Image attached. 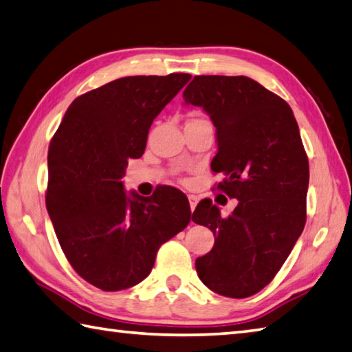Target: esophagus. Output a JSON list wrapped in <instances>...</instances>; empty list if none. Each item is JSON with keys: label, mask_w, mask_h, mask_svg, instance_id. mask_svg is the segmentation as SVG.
Listing matches in <instances>:
<instances>
[{"label": "esophagus", "mask_w": 352, "mask_h": 352, "mask_svg": "<svg viewBox=\"0 0 352 352\" xmlns=\"http://www.w3.org/2000/svg\"><path fill=\"white\" fill-rule=\"evenodd\" d=\"M188 202H190L191 211H193V210L196 208V205H197V197H196L195 195H190V196H188Z\"/></svg>", "instance_id": "obj_1"}]
</instances>
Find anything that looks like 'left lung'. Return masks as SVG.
I'll return each instance as SVG.
<instances>
[{"mask_svg": "<svg viewBox=\"0 0 352 352\" xmlns=\"http://www.w3.org/2000/svg\"><path fill=\"white\" fill-rule=\"evenodd\" d=\"M187 105L202 107L216 127L217 188L239 201L228 217L202 201L193 222L208 227L214 247L196 258V271L214 293L243 299L258 293L282 268L307 221L309 165L289 105L247 76H195Z\"/></svg>", "mask_w": 352, "mask_h": 352, "instance_id": "8db88e82", "label": "left lung"}]
</instances>
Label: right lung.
Instances as JSON below:
<instances>
[{
    "instance_id": "add662e5",
    "label": "right lung",
    "mask_w": 352,
    "mask_h": 352,
    "mask_svg": "<svg viewBox=\"0 0 352 352\" xmlns=\"http://www.w3.org/2000/svg\"><path fill=\"white\" fill-rule=\"evenodd\" d=\"M190 78L115 79L78 96L52 138L45 205L73 270L99 289L142 282L159 247L190 222V205L176 190L142 197L122 184L129 159L144 153L153 119Z\"/></svg>"
}]
</instances>
